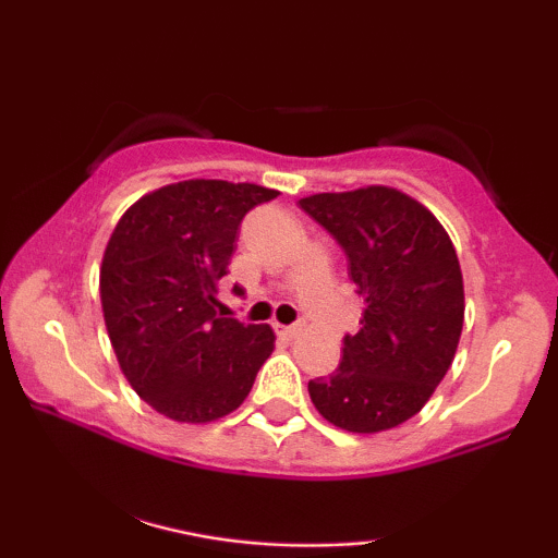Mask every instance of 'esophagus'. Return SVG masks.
Returning a JSON list of instances; mask_svg holds the SVG:
<instances>
[{
	"mask_svg": "<svg viewBox=\"0 0 558 558\" xmlns=\"http://www.w3.org/2000/svg\"><path fill=\"white\" fill-rule=\"evenodd\" d=\"M277 332L284 338H296L302 332V325H277Z\"/></svg>",
	"mask_w": 558,
	"mask_h": 558,
	"instance_id": "34e87169",
	"label": "esophagus"
}]
</instances>
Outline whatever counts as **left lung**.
I'll list each match as a JSON object with an SVG mask.
<instances>
[{
  "instance_id": "1",
  "label": "left lung",
  "mask_w": 558,
  "mask_h": 558,
  "mask_svg": "<svg viewBox=\"0 0 558 558\" xmlns=\"http://www.w3.org/2000/svg\"><path fill=\"white\" fill-rule=\"evenodd\" d=\"M348 256L365 310L340 365L310 380L327 422L355 434L393 429L422 411L454 361L464 323L457 251L437 218L393 187L302 197Z\"/></svg>"
}]
</instances>
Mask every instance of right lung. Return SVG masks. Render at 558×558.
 Here are the masks:
<instances>
[{
	"instance_id": "obj_1",
	"label": "right lung",
	"mask_w": 558,
	"mask_h": 558,
	"mask_svg": "<svg viewBox=\"0 0 558 558\" xmlns=\"http://www.w3.org/2000/svg\"><path fill=\"white\" fill-rule=\"evenodd\" d=\"M277 195L185 180L144 195L113 228L101 264L106 330L129 384L167 418L231 414L271 355V327L223 317L216 294L243 216Z\"/></svg>"
}]
</instances>
